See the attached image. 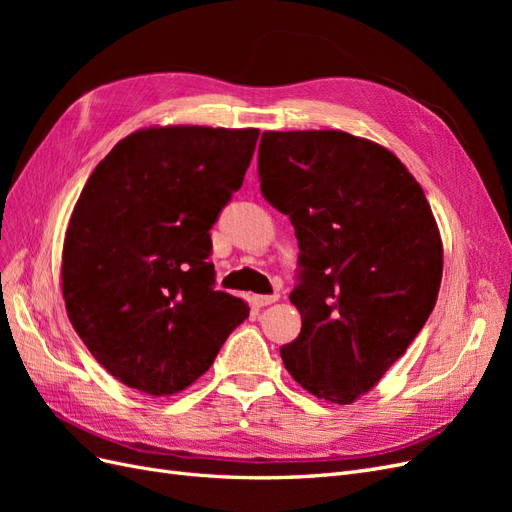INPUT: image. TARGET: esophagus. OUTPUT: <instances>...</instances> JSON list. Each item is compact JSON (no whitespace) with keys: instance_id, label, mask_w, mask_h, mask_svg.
<instances>
[{"instance_id":"esophagus-1","label":"esophagus","mask_w":512,"mask_h":512,"mask_svg":"<svg viewBox=\"0 0 512 512\" xmlns=\"http://www.w3.org/2000/svg\"><path fill=\"white\" fill-rule=\"evenodd\" d=\"M277 299H280V292H273V294H258V297H254V303H256L258 307H265V305L275 303Z\"/></svg>"}]
</instances>
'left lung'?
Wrapping results in <instances>:
<instances>
[{"label": "left lung", "instance_id": "obj_1", "mask_svg": "<svg viewBox=\"0 0 512 512\" xmlns=\"http://www.w3.org/2000/svg\"><path fill=\"white\" fill-rule=\"evenodd\" d=\"M260 192L299 241L290 376L352 404L406 354L438 301L442 241L421 185L389 149L337 130L262 132Z\"/></svg>", "mask_w": 512, "mask_h": 512}]
</instances>
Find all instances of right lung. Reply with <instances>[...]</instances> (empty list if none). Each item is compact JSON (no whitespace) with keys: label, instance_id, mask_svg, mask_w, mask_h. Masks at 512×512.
Returning a JSON list of instances; mask_svg holds the SVG:
<instances>
[{"label":"right lung","instance_id":"add662e5","mask_svg":"<svg viewBox=\"0 0 512 512\" xmlns=\"http://www.w3.org/2000/svg\"><path fill=\"white\" fill-rule=\"evenodd\" d=\"M258 130H138L96 166L64 241L72 327L130 389L173 395L211 367L250 307L215 290L211 228L241 185Z\"/></svg>","mask_w":512,"mask_h":512}]
</instances>
